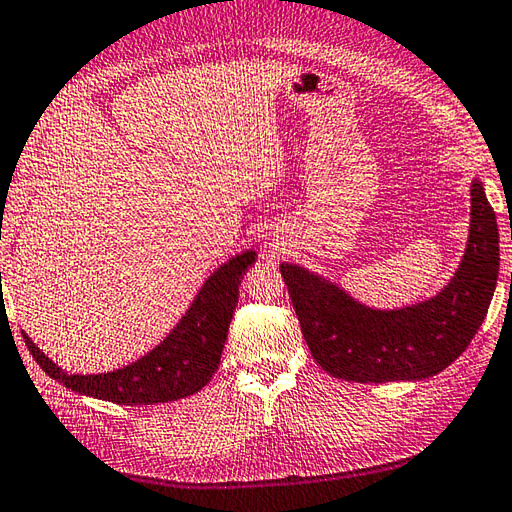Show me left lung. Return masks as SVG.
<instances>
[{"mask_svg":"<svg viewBox=\"0 0 512 512\" xmlns=\"http://www.w3.org/2000/svg\"><path fill=\"white\" fill-rule=\"evenodd\" d=\"M312 358L344 382H417L441 373L478 334L499 272V233L484 187L471 183L465 255L436 296L399 310H375L325 277L281 264Z\"/></svg>","mask_w":512,"mask_h":512,"instance_id":"obj_1","label":"left lung"}]
</instances>
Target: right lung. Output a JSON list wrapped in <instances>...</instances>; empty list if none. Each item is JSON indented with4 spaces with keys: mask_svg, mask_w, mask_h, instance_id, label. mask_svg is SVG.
Masks as SVG:
<instances>
[{
    "mask_svg": "<svg viewBox=\"0 0 512 512\" xmlns=\"http://www.w3.org/2000/svg\"><path fill=\"white\" fill-rule=\"evenodd\" d=\"M255 251H244L224 261L202 283L185 316L150 353L133 364L98 375H71L54 364L21 331L32 358L43 371L65 388L80 395L120 406H152L194 395L209 384L218 371L220 355L227 342L229 325L240 296V283L248 266L255 264Z\"/></svg>",
    "mask_w": 512,
    "mask_h": 512,
    "instance_id": "obj_1",
    "label": "right lung"
}]
</instances>
